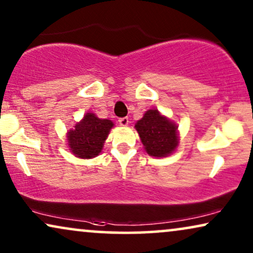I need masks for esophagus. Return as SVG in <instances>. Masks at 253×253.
Segmentation results:
<instances>
[{
  "mask_svg": "<svg viewBox=\"0 0 253 253\" xmlns=\"http://www.w3.org/2000/svg\"><path fill=\"white\" fill-rule=\"evenodd\" d=\"M119 124L121 125V126H127V125H128V123H129V120H128V118H126V117H124V118H120L119 120Z\"/></svg>",
  "mask_w": 253,
  "mask_h": 253,
  "instance_id": "obj_1",
  "label": "esophagus"
}]
</instances>
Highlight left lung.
Returning <instances> with one entry per match:
<instances>
[{"instance_id": "1", "label": "left lung", "mask_w": 253, "mask_h": 253, "mask_svg": "<svg viewBox=\"0 0 253 253\" xmlns=\"http://www.w3.org/2000/svg\"><path fill=\"white\" fill-rule=\"evenodd\" d=\"M141 142L150 156L171 154L178 143L176 125L162 117L158 110H149L135 125Z\"/></svg>"}]
</instances>
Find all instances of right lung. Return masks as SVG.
Listing matches in <instances>:
<instances>
[{"instance_id": "obj_1", "label": "right lung", "mask_w": 253, "mask_h": 253, "mask_svg": "<svg viewBox=\"0 0 253 253\" xmlns=\"http://www.w3.org/2000/svg\"><path fill=\"white\" fill-rule=\"evenodd\" d=\"M113 127L107 119H99L93 113H86L81 123L70 129L68 134L69 147L77 158L91 159L101 152L103 145Z\"/></svg>"}]
</instances>
